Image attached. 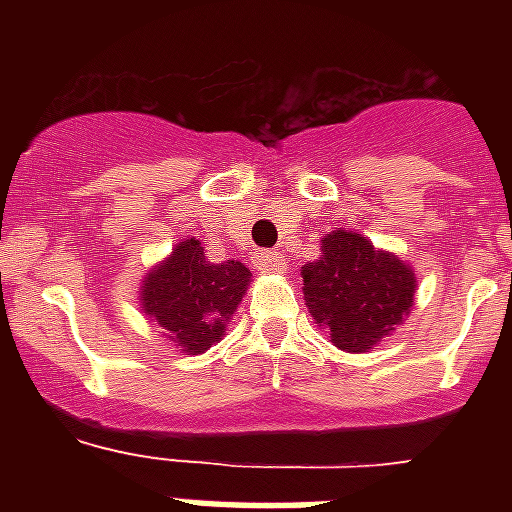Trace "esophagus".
Returning <instances> with one entry per match:
<instances>
[{"label": "esophagus", "instance_id": "34e87169", "mask_svg": "<svg viewBox=\"0 0 512 512\" xmlns=\"http://www.w3.org/2000/svg\"><path fill=\"white\" fill-rule=\"evenodd\" d=\"M255 265L260 273H281L284 271V257L276 255V252H257Z\"/></svg>", "mask_w": 512, "mask_h": 512}]
</instances>
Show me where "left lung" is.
Wrapping results in <instances>:
<instances>
[{"instance_id":"left-lung-1","label":"left lung","mask_w":512,"mask_h":512,"mask_svg":"<svg viewBox=\"0 0 512 512\" xmlns=\"http://www.w3.org/2000/svg\"><path fill=\"white\" fill-rule=\"evenodd\" d=\"M305 308L345 353H369L409 319L417 276L409 263L377 249L364 233H324L321 257L305 263Z\"/></svg>"}]
</instances>
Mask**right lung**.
<instances>
[{"mask_svg": "<svg viewBox=\"0 0 512 512\" xmlns=\"http://www.w3.org/2000/svg\"><path fill=\"white\" fill-rule=\"evenodd\" d=\"M249 281L252 273L244 263H212L196 236L180 239L143 276L140 311L167 332L183 356H199L223 340Z\"/></svg>", "mask_w": 512, "mask_h": 512, "instance_id": "1", "label": "right lung"}]
</instances>
